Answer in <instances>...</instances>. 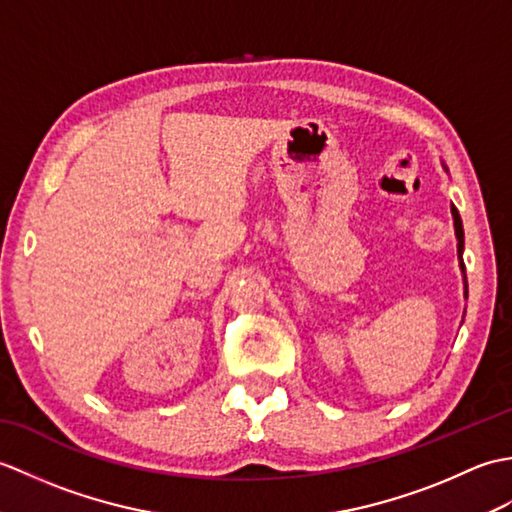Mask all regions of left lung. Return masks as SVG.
I'll return each instance as SVG.
<instances>
[{"label": "left lung", "instance_id": "1", "mask_svg": "<svg viewBox=\"0 0 512 512\" xmlns=\"http://www.w3.org/2000/svg\"><path fill=\"white\" fill-rule=\"evenodd\" d=\"M442 167H444V171H449V169H447V165H444V162H442ZM451 215H453L455 237H458V257H460V270H462V275H464V262H462V253H464V228H462L460 213H458V209H455V206H451ZM466 297H469V288H466V275H464V299H466Z\"/></svg>", "mask_w": 512, "mask_h": 512}]
</instances>
